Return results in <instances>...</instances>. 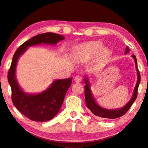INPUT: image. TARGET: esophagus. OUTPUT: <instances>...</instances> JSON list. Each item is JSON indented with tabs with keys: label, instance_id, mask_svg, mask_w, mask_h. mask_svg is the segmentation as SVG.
<instances>
[{
	"label": "esophagus",
	"instance_id": "34e87169",
	"mask_svg": "<svg viewBox=\"0 0 148 148\" xmlns=\"http://www.w3.org/2000/svg\"><path fill=\"white\" fill-rule=\"evenodd\" d=\"M82 80V77L80 76L76 75L75 77H74V81L76 82H80Z\"/></svg>",
	"mask_w": 148,
	"mask_h": 148
}]
</instances>
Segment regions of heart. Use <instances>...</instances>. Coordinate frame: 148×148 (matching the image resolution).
I'll use <instances>...</instances> for the list:
<instances>
[{
    "instance_id": "b5f03b06",
    "label": "heart",
    "mask_w": 148,
    "mask_h": 148,
    "mask_svg": "<svg viewBox=\"0 0 148 148\" xmlns=\"http://www.w3.org/2000/svg\"><path fill=\"white\" fill-rule=\"evenodd\" d=\"M103 45L100 42H88L76 47L74 51V56L80 60H87L101 52ZM103 53H107L106 49H103Z\"/></svg>"
}]
</instances>
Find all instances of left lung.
<instances>
[{
    "label": "left lung",
    "instance_id": "1",
    "mask_svg": "<svg viewBox=\"0 0 148 148\" xmlns=\"http://www.w3.org/2000/svg\"><path fill=\"white\" fill-rule=\"evenodd\" d=\"M126 53H127L128 52H129V47H127L126 49ZM135 62V66H136V70H137V82L136 84V86L134 89L133 97H132L131 99L124 106L123 108H121V109H116V110H107L105 108H101V106H99L98 104L96 103L93 97L92 96L91 94V90L90 89V83L88 82V78L85 77L84 78V82L86 83V85L84 86V94H85V102L86 107L89 109L92 114L94 115L97 116L101 117V118H105V119H117V118L123 116V115L127 113L128 110L130 109V108L131 107V106L133 105L134 101H135L136 98L137 96V91H138V87L140 83L141 80V76L139 71L137 68V59H136L135 56L133 55L132 56Z\"/></svg>",
    "mask_w": 148,
    "mask_h": 148
}]
</instances>
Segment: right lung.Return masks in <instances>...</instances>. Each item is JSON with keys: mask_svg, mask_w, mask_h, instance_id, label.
I'll list each match as a JSON object with an SVG mask.
<instances>
[{"mask_svg": "<svg viewBox=\"0 0 148 148\" xmlns=\"http://www.w3.org/2000/svg\"><path fill=\"white\" fill-rule=\"evenodd\" d=\"M64 39V36L56 33L38 34L23 42L13 55L7 76L11 88L13 103L21 114L33 121H48L56 116L63 104L67 90L71 86L72 78L55 80L50 87L41 93H25L19 87L15 78L17 60L28 47L42 43L56 45Z\"/></svg>", "mask_w": 148, "mask_h": 148, "instance_id": "add662e5", "label": "right lung"}]
</instances>
